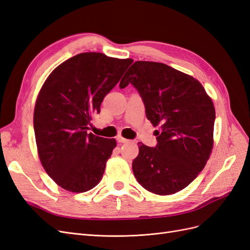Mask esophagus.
Segmentation results:
<instances>
[{"instance_id":"esophagus-1","label":"esophagus","mask_w":250,"mask_h":250,"mask_svg":"<svg viewBox=\"0 0 250 250\" xmlns=\"http://www.w3.org/2000/svg\"><path fill=\"white\" fill-rule=\"evenodd\" d=\"M117 141H118L119 143H128V142H130L129 140H127V139L123 138V137H121V135H118V137H117Z\"/></svg>"}]
</instances>
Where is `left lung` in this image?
Instances as JSON below:
<instances>
[{"label":"left lung","mask_w":250,"mask_h":250,"mask_svg":"<svg viewBox=\"0 0 250 250\" xmlns=\"http://www.w3.org/2000/svg\"><path fill=\"white\" fill-rule=\"evenodd\" d=\"M129 83L142 97L147 119L161 127L156 147L139 143L134 177L151 193H177L198 176L211 153L213 101L198 80L161 62H135L120 87Z\"/></svg>","instance_id":"1"}]
</instances>
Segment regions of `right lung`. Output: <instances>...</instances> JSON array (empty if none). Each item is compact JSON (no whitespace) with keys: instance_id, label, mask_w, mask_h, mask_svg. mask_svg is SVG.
Returning a JSON list of instances; mask_svg holds the SVG:
<instances>
[{"instance_id":"right-lung-1","label":"right lung","mask_w":250,"mask_h":250,"mask_svg":"<svg viewBox=\"0 0 250 250\" xmlns=\"http://www.w3.org/2000/svg\"><path fill=\"white\" fill-rule=\"evenodd\" d=\"M86 52L59 64L37 96L33 124L43 169L66 191L83 193L100 183L115 139L88 132L92 117L132 63Z\"/></svg>"}]
</instances>
